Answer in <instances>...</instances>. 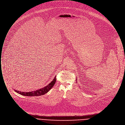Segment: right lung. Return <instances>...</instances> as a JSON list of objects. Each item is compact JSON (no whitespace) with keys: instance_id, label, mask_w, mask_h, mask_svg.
<instances>
[{"instance_id":"add662e5","label":"right lung","mask_w":125,"mask_h":125,"mask_svg":"<svg viewBox=\"0 0 125 125\" xmlns=\"http://www.w3.org/2000/svg\"><path fill=\"white\" fill-rule=\"evenodd\" d=\"M56 81V77L55 76L53 80V81L49 83L47 85H46L45 87L41 88L40 89H38L37 90L30 92H23L21 91H18L17 90H15L16 92L20 94H21L22 95L24 96H39L45 94L47 93L54 86L55 83Z\"/></svg>"}]
</instances>
